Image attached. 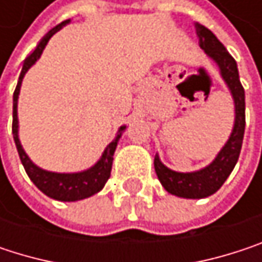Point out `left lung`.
<instances>
[{"label": "left lung", "instance_id": "left-lung-1", "mask_svg": "<svg viewBox=\"0 0 262 262\" xmlns=\"http://www.w3.org/2000/svg\"><path fill=\"white\" fill-rule=\"evenodd\" d=\"M194 26L199 36V45L205 50V53L209 57H212L217 62L223 79L232 92L235 101L234 130L226 145L215 158V161L200 171L176 173L167 168L159 161L158 156L155 158V170L158 179L170 194L186 197V199H203L220 189V186L225 183L235 167L241 151L244 127H246V103H244V88L239 81L235 59L228 53L225 45L215 37V34L209 28L199 23H195Z\"/></svg>", "mask_w": 262, "mask_h": 262}]
</instances>
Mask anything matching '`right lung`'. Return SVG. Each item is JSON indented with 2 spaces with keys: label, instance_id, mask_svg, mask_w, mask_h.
Wrapping results in <instances>:
<instances>
[{
  "label": "right lung",
  "instance_id": "1",
  "mask_svg": "<svg viewBox=\"0 0 262 262\" xmlns=\"http://www.w3.org/2000/svg\"><path fill=\"white\" fill-rule=\"evenodd\" d=\"M70 21H63L59 26H56L54 28H51L39 42V45L36 47V50L27 57L24 60V67L23 71L19 74V80L16 84V89L13 92V123H12V132H13V139L21 158V162L26 168V173L28 174V178L31 179V182L34 183L43 194H47L51 199L56 200H62V202H74V200H81L86 199L95 192H98L104 183L107 182L111 171H112V162H114V153L117 148V142L121 136V132L126 129V126H123L120 130L117 138L107 145V148L104 150L101 159L89 170L81 171V173H71V174H60V173H50L45 170H40L39 167H36L26 155V151L21 147V142L18 139V95H19V89H21V81L24 79V74L27 73V70L39 59V56L42 54L47 42L50 40V37L60 30L62 27L65 26Z\"/></svg>",
  "mask_w": 262,
  "mask_h": 262
}]
</instances>
